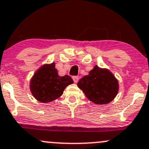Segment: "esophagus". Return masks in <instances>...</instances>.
<instances>
[{
    "mask_svg": "<svg viewBox=\"0 0 149 149\" xmlns=\"http://www.w3.org/2000/svg\"><path fill=\"white\" fill-rule=\"evenodd\" d=\"M79 77L78 76H73V81H74V83H77L78 81H79Z\"/></svg>",
    "mask_w": 149,
    "mask_h": 149,
    "instance_id": "obj_1",
    "label": "esophagus"
}]
</instances>
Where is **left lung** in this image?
I'll use <instances>...</instances> for the list:
<instances>
[{"label":"left lung","mask_w":149,"mask_h":149,"mask_svg":"<svg viewBox=\"0 0 149 149\" xmlns=\"http://www.w3.org/2000/svg\"><path fill=\"white\" fill-rule=\"evenodd\" d=\"M89 101L95 104H107L116 96L118 82L111 72L95 65L89 74L84 76L77 84Z\"/></svg>","instance_id":"1"}]
</instances>
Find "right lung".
<instances>
[{
  "instance_id": "add662e5",
  "label": "right lung",
  "mask_w": 149,
  "mask_h": 149,
  "mask_svg": "<svg viewBox=\"0 0 149 149\" xmlns=\"http://www.w3.org/2000/svg\"><path fill=\"white\" fill-rule=\"evenodd\" d=\"M73 83L70 76H58L55 63L44 64L34 73L30 82V89L34 98L42 103L57 99L64 89Z\"/></svg>"
}]
</instances>
